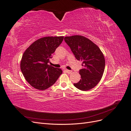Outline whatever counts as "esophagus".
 I'll use <instances>...</instances> for the list:
<instances>
[{"instance_id": "34e87169", "label": "esophagus", "mask_w": 131, "mask_h": 131, "mask_svg": "<svg viewBox=\"0 0 131 131\" xmlns=\"http://www.w3.org/2000/svg\"><path fill=\"white\" fill-rule=\"evenodd\" d=\"M65 70H66V72L67 73H68V74H71V73H72V70H68V69H65Z\"/></svg>"}]
</instances>
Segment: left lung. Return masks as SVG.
Masks as SVG:
<instances>
[{"instance_id":"8db88e82","label":"left lung","mask_w":131,"mask_h":131,"mask_svg":"<svg viewBox=\"0 0 131 131\" xmlns=\"http://www.w3.org/2000/svg\"><path fill=\"white\" fill-rule=\"evenodd\" d=\"M64 41L75 58L81 61L82 68L79 70L81 79L74 84L82 91L94 88L100 81L105 69V58L99 47L89 39L81 35L66 37Z\"/></svg>"}]
</instances>
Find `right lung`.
I'll return each instance as SVG.
<instances>
[{
	"instance_id": "add662e5",
	"label": "right lung",
	"mask_w": 131,
	"mask_h": 131,
	"mask_svg": "<svg viewBox=\"0 0 131 131\" xmlns=\"http://www.w3.org/2000/svg\"><path fill=\"white\" fill-rule=\"evenodd\" d=\"M64 37H46L38 39L22 55L21 70L26 81L39 90L53 85L62 73L60 68L48 64L49 59L60 45Z\"/></svg>"
}]
</instances>
